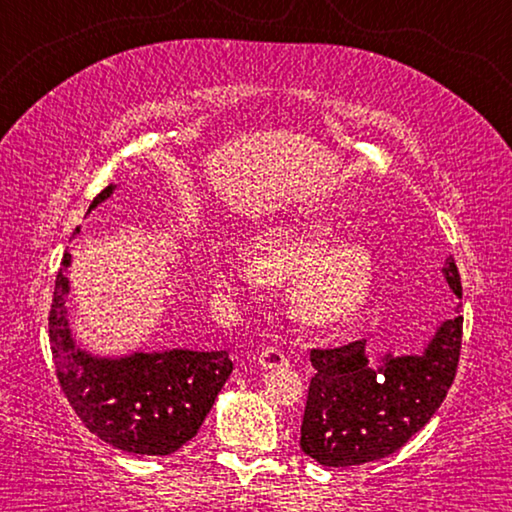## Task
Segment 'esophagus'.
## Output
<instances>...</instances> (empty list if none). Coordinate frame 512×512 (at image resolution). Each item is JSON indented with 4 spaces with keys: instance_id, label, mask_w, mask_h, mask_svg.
<instances>
[{
    "instance_id": "1",
    "label": "esophagus",
    "mask_w": 512,
    "mask_h": 512,
    "mask_svg": "<svg viewBox=\"0 0 512 512\" xmlns=\"http://www.w3.org/2000/svg\"><path fill=\"white\" fill-rule=\"evenodd\" d=\"M259 363L264 368H277V366H287V357L280 348H264L259 352Z\"/></svg>"
}]
</instances>
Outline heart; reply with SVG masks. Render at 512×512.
Segmentation results:
<instances>
[{"instance_id": "1", "label": "heart", "mask_w": 512, "mask_h": 512, "mask_svg": "<svg viewBox=\"0 0 512 512\" xmlns=\"http://www.w3.org/2000/svg\"><path fill=\"white\" fill-rule=\"evenodd\" d=\"M334 239L336 228L327 221L282 225L253 239L250 262L237 255L216 259L214 277L225 289L296 280L298 314L314 325L339 323L368 296L372 255L357 239Z\"/></svg>"}]
</instances>
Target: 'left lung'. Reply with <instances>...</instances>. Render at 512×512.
I'll return each mask as SVG.
<instances>
[{"mask_svg":"<svg viewBox=\"0 0 512 512\" xmlns=\"http://www.w3.org/2000/svg\"><path fill=\"white\" fill-rule=\"evenodd\" d=\"M445 280L461 298V275L454 257ZM463 316L445 320L420 357L391 354L379 370L368 368L366 341L339 348H314L316 375L300 427V447L327 467H350L391 456L409 443L438 411L454 384L461 359Z\"/></svg>","mask_w":512,"mask_h":512,"instance_id":"obj_1","label":"left lung"}]
</instances>
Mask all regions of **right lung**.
<instances>
[{
    "label": "right lung",
    "mask_w": 512,
    "mask_h": 512,
    "mask_svg": "<svg viewBox=\"0 0 512 512\" xmlns=\"http://www.w3.org/2000/svg\"><path fill=\"white\" fill-rule=\"evenodd\" d=\"M112 194V185L92 207ZM79 232V228H76ZM65 250L49 311V345L60 391L94 436L128 454L167 456L192 440L232 372L228 352L171 350L94 359L74 348L67 329Z\"/></svg>",
    "instance_id": "right-lung-1"
}]
</instances>
